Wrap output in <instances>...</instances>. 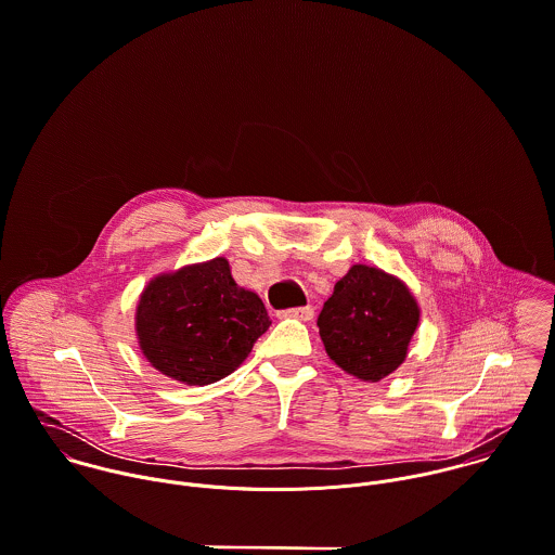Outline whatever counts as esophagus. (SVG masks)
I'll return each instance as SVG.
<instances>
[{
	"mask_svg": "<svg viewBox=\"0 0 555 555\" xmlns=\"http://www.w3.org/2000/svg\"><path fill=\"white\" fill-rule=\"evenodd\" d=\"M280 318H297V320H312L314 318V308L306 306V308H293V310H282Z\"/></svg>",
	"mask_w": 555,
	"mask_h": 555,
	"instance_id": "1",
	"label": "esophagus"
}]
</instances>
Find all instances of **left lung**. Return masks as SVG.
Here are the masks:
<instances>
[{
	"label": "left lung",
	"mask_w": 555,
	"mask_h": 555,
	"mask_svg": "<svg viewBox=\"0 0 555 555\" xmlns=\"http://www.w3.org/2000/svg\"><path fill=\"white\" fill-rule=\"evenodd\" d=\"M317 324L326 354L344 372L378 383L403 363L418 306L393 275L354 264L335 284Z\"/></svg>",
	"instance_id": "8db88e82"
}]
</instances>
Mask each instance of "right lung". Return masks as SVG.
<instances>
[{"instance_id": "obj_1", "label": "right lung", "mask_w": 555, "mask_h": 555, "mask_svg": "<svg viewBox=\"0 0 555 555\" xmlns=\"http://www.w3.org/2000/svg\"><path fill=\"white\" fill-rule=\"evenodd\" d=\"M269 324L264 304L238 288L224 258L159 275L137 308L143 354L185 385H211L235 372Z\"/></svg>"}]
</instances>
